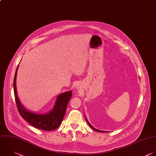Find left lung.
<instances>
[{
	"label": "left lung",
	"mask_w": 156,
	"mask_h": 156,
	"mask_svg": "<svg viewBox=\"0 0 156 156\" xmlns=\"http://www.w3.org/2000/svg\"><path fill=\"white\" fill-rule=\"evenodd\" d=\"M85 119H86V121H87V123L88 124V125L90 126V127L91 129H93L94 130H95V131H97V132H104H104H108L107 131H103V130H98V129H95L94 127H93V126H92L90 124V122L88 121V120L87 119V118H85Z\"/></svg>",
	"instance_id": "1"
}]
</instances>
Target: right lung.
Masks as SVG:
<instances>
[{"label":"right lung","mask_w":156,"mask_h":156,"mask_svg":"<svg viewBox=\"0 0 156 156\" xmlns=\"http://www.w3.org/2000/svg\"><path fill=\"white\" fill-rule=\"evenodd\" d=\"M18 66L19 65L15 74L13 88L15 101L20 114L26 121L37 129L46 131L57 129L65 116L68 101L72 96V91H68L58 95L53 109L48 113L38 114L30 112L23 105L18 97L16 80Z\"/></svg>","instance_id":"right-lung-1"}]
</instances>
